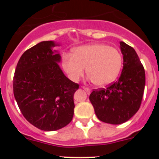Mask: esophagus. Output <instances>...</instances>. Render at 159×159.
<instances>
[{"instance_id":"1","label":"esophagus","mask_w":159,"mask_h":159,"mask_svg":"<svg viewBox=\"0 0 159 159\" xmlns=\"http://www.w3.org/2000/svg\"><path fill=\"white\" fill-rule=\"evenodd\" d=\"M83 89L86 92H87V94H90L91 93V90L90 88H88V87H83Z\"/></svg>"}]
</instances>
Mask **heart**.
<instances>
[{
  "instance_id": "heart-1",
  "label": "heart",
  "mask_w": 159,
  "mask_h": 159,
  "mask_svg": "<svg viewBox=\"0 0 159 159\" xmlns=\"http://www.w3.org/2000/svg\"><path fill=\"white\" fill-rule=\"evenodd\" d=\"M122 63V56L116 48L103 43H91L74 48L72 56L63 58V68L73 81L83 77L87 68L93 83L102 87L115 81Z\"/></svg>"
}]
</instances>
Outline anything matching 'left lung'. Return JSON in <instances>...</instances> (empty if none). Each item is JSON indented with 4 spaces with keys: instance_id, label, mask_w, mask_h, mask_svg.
Here are the masks:
<instances>
[{
    "instance_id": "1",
    "label": "left lung",
    "mask_w": 159,
    "mask_h": 159,
    "mask_svg": "<svg viewBox=\"0 0 159 159\" xmlns=\"http://www.w3.org/2000/svg\"><path fill=\"white\" fill-rule=\"evenodd\" d=\"M123 67L119 79L113 84L90 95V101L98 119L119 125L128 121L139 110L144 87L145 71L132 47L120 42Z\"/></svg>"
}]
</instances>
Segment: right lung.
Returning a JSON list of instances; mask_svg holds the SVG:
<instances>
[{
  "label": "right lung",
  "mask_w": 159,
  "mask_h": 159,
  "mask_svg": "<svg viewBox=\"0 0 159 159\" xmlns=\"http://www.w3.org/2000/svg\"><path fill=\"white\" fill-rule=\"evenodd\" d=\"M54 41H43L21 55L13 78V93L25 119L43 131H56L72 121L75 92L58 63L61 56Z\"/></svg>",
  "instance_id": "obj_1"
}]
</instances>
